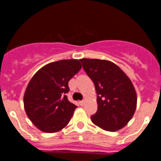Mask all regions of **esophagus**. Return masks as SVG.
Listing matches in <instances>:
<instances>
[{
    "mask_svg": "<svg viewBox=\"0 0 161 161\" xmlns=\"http://www.w3.org/2000/svg\"><path fill=\"white\" fill-rule=\"evenodd\" d=\"M84 103H85V101H80V102H79L80 106H83Z\"/></svg>",
    "mask_w": 161,
    "mask_h": 161,
    "instance_id": "1",
    "label": "esophagus"
}]
</instances>
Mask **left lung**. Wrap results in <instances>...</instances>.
<instances>
[{
	"instance_id": "8db88e82",
	"label": "left lung",
	"mask_w": 161,
	"mask_h": 161,
	"mask_svg": "<svg viewBox=\"0 0 161 161\" xmlns=\"http://www.w3.org/2000/svg\"><path fill=\"white\" fill-rule=\"evenodd\" d=\"M80 61L93 80L97 95V111L91 116L93 124L107 131L124 127L133 117L137 104L130 80L110 61L86 58Z\"/></svg>"
}]
</instances>
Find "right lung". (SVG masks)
I'll use <instances>...</instances> for the list:
<instances>
[{"instance_id":"right-lung-1","label":"right lung","mask_w":161,"mask_h":161,"mask_svg":"<svg viewBox=\"0 0 161 161\" xmlns=\"http://www.w3.org/2000/svg\"><path fill=\"white\" fill-rule=\"evenodd\" d=\"M78 59H62L40 68L28 84L24 108L33 124L47 133L58 132L68 124L77 106L68 101V81L81 68Z\"/></svg>"}]
</instances>
